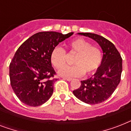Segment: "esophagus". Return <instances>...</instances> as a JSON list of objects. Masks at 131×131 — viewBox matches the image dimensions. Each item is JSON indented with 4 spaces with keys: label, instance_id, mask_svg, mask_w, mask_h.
I'll list each match as a JSON object with an SVG mask.
<instances>
[{
    "label": "esophagus",
    "instance_id": "esophagus-1",
    "mask_svg": "<svg viewBox=\"0 0 131 131\" xmlns=\"http://www.w3.org/2000/svg\"><path fill=\"white\" fill-rule=\"evenodd\" d=\"M62 78H63L64 80H67V81H71L72 80V78H66V77H63Z\"/></svg>",
    "mask_w": 131,
    "mask_h": 131
}]
</instances>
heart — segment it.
Returning <instances> with one entry per match:
<instances>
[{
    "label": "heart",
    "instance_id": "heart-1",
    "mask_svg": "<svg viewBox=\"0 0 131 131\" xmlns=\"http://www.w3.org/2000/svg\"><path fill=\"white\" fill-rule=\"evenodd\" d=\"M69 53L76 54L73 64V66H67L58 71L61 76L74 78L81 77L86 73L90 75L99 68L102 61L101 51L98 47L91 45L83 38L72 40L67 45ZM67 55L64 49L56 47L51 51V62L58 69L66 64Z\"/></svg>",
    "mask_w": 131,
    "mask_h": 131
}]
</instances>
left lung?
Returning a JSON list of instances; mask_svg holds the SVG:
<instances>
[{
  "label": "left lung",
  "instance_id": "8db88e82",
  "mask_svg": "<svg viewBox=\"0 0 131 131\" xmlns=\"http://www.w3.org/2000/svg\"><path fill=\"white\" fill-rule=\"evenodd\" d=\"M91 38L99 44L103 56L101 64L92 77L81 81L73 94L88 104L101 103L111 96L121 80L122 59L115 45L102 36L90 32L78 33Z\"/></svg>",
  "mask_w": 131,
  "mask_h": 131
}]
</instances>
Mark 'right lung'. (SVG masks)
<instances>
[{"mask_svg": "<svg viewBox=\"0 0 131 131\" xmlns=\"http://www.w3.org/2000/svg\"><path fill=\"white\" fill-rule=\"evenodd\" d=\"M73 34L40 32L19 46L9 64V78L12 89L22 103L37 107L51 97L57 80L53 78L51 51Z\"/></svg>", "mask_w": 131, "mask_h": 131, "instance_id": "right-lung-1", "label": "right lung"}]
</instances>
